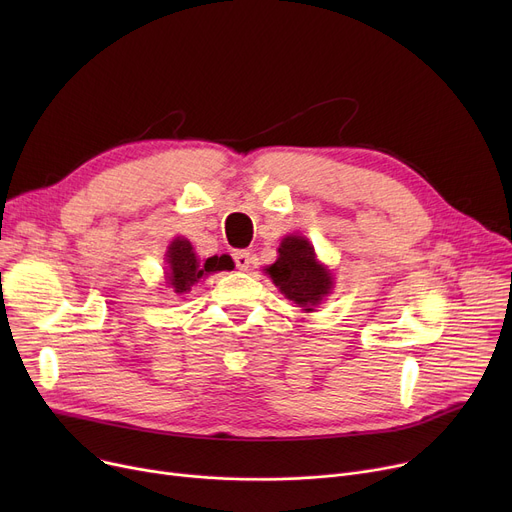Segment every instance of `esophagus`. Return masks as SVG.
<instances>
[{
  "label": "esophagus",
  "mask_w": 512,
  "mask_h": 512,
  "mask_svg": "<svg viewBox=\"0 0 512 512\" xmlns=\"http://www.w3.org/2000/svg\"><path fill=\"white\" fill-rule=\"evenodd\" d=\"M232 257H234V263H236L238 270L245 272L251 267V253L249 251H236Z\"/></svg>",
  "instance_id": "34e87169"
}]
</instances>
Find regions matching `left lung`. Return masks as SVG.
Returning <instances> with one entry per match:
<instances>
[{"instance_id":"1","label":"left lung","mask_w":512,"mask_h":512,"mask_svg":"<svg viewBox=\"0 0 512 512\" xmlns=\"http://www.w3.org/2000/svg\"><path fill=\"white\" fill-rule=\"evenodd\" d=\"M278 253L276 263L265 267V274L288 301L297 303L305 313L315 311L332 292V274L317 261L313 245L305 236H286Z\"/></svg>"}]
</instances>
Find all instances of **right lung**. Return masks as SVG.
Listing matches in <instances>:
<instances>
[{
    "label": "right lung",
    "instance_id": "right-lung-1",
    "mask_svg": "<svg viewBox=\"0 0 512 512\" xmlns=\"http://www.w3.org/2000/svg\"><path fill=\"white\" fill-rule=\"evenodd\" d=\"M166 261H168V272H166L168 276L166 278L176 294L188 292L191 290V286H195L201 278H205L209 274L232 270L234 267V263L228 255L209 257L205 261H199L191 242L182 236H178L170 242Z\"/></svg>",
    "mask_w": 512,
    "mask_h": 512
}]
</instances>
